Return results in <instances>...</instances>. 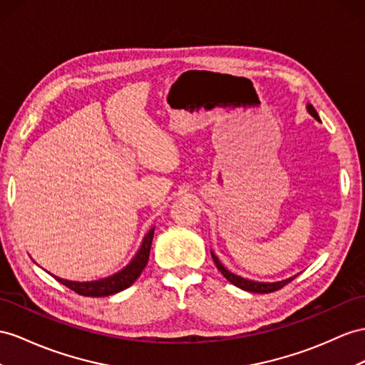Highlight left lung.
Segmentation results:
<instances>
[{
    "label": "left lung",
    "instance_id": "1",
    "mask_svg": "<svg viewBox=\"0 0 365 365\" xmlns=\"http://www.w3.org/2000/svg\"><path fill=\"white\" fill-rule=\"evenodd\" d=\"M305 108H307L308 114H310L314 120L321 121L319 115H317L316 109L310 105V103H307ZM211 256H212V260H214V264H216L217 269L223 274V277L228 280V282H231L232 285H236L237 288L245 289V292H250V293H273V292H276V289L287 285L288 282H292V280L297 276V274H294L292 277H287V279H282V280H276V282H260V280L247 279V277H242V276H239L236 273L230 272V269L220 262V259L216 255H214V251H211Z\"/></svg>",
    "mask_w": 365,
    "mask_h": 365
}]
</instances>
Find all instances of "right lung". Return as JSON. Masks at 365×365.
Segmentation results:
<instances>
[{
  "mask_svg": "<svg viewBox=\"0 0 365 365\" xmlns=\"http://www.w3.org/2000/svg\"><path fill=\"white\" fill-rule=\"evenodd\" d=\"M154 230L155 227H153L149 230L142 244H140L137 253L134 255V257L129 260V264L126 267H123L120 272L110 274L108 277L103 279H97V280H88V282H78V280H68L58 277L55 274H49L52 277H55L58 280L60 284L66 285L68 288L73 289V292L81 294V296H91V297H105V296H110L123 292L128 287L133 285L135 282V279L142 274L143 268L148 264L149 259V251H151V244H153V237H154Z\"/></svg>",
  "mask_w": 365,
  "mask_h": 365,
  "instance_id": "1",
  "label": "right lung"
}]
</instances>
